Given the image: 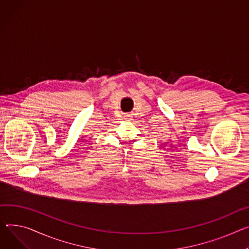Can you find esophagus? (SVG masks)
Returning <instances> with one entry per match:
<instances>
[{
  "instance_id": "1",
  "label": "esophagus",
  "mask_w": 249,
  "mask_h": 249,
  "mask_svg": "<svg viewBox=\"0 0 249 249\" xmlns=\"http://www.w3.org/2000/svg\"><path fill=\"white\" fill-rule=\"evenodd\" d=\"M131 117H132V116L130 114H125L124 115V119H128L129 120V119H131Z\"/></svg>"
}]
</instances>
